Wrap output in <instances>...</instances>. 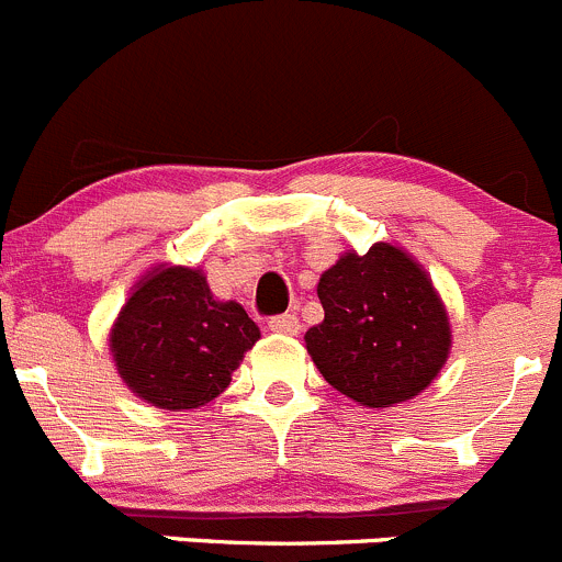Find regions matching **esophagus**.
<instances>
[{
  "label": "esophagus",
  "instance_id": "34e87169",
  "mask_svg": "<svg viewBox=\"0 0 562 562\" xmlns=\"http://www.w3.org/2000/svg\"><path fill=\"white\" fill-rule=\"evenodd\" d=\"M269 329L277 335H296L299 329H302V324H299V318L293 316V313H285V316H274L269 322Z\"/></svg>",
  "mask_w": 562,
  "mask_h": 562
}]
</instances>
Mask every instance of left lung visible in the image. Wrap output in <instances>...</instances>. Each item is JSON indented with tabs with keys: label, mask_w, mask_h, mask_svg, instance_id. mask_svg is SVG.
<instances>
[{
	"label": "left lung",
	"mask_w": 562,
	"mask_h": 562,
	"mask_svg": "<svg viewBox=\"0 0 562 562\" xmlns=\"http://www.w3.org/2000/svg\"><path fill=\"white\" fill-rule=\"evenodd\" d=\"M324 322L305 344L324 380L366 407L413 400L449 358L447 307L407 251H346L318 280Z\"/></svg>",
	"instance_id": "1"
}]
</instances>
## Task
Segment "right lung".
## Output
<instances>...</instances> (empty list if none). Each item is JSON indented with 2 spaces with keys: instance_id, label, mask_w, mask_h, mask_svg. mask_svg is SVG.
<instances>
[{
  "instance_id": "right-lung-1",
  "label": "right lung",
  "mask_w": 562,
  "mask_h": 562,
  "mask_svg": "<svg viewBox=\"0 0 562 562\" xmlns=\"http://www.w3.org/2000/svg\"><path fill=\"white\" fill-rule=\"evenodd\" d=\"M260 338L238 302H218L199 269L160 266L140 277L110 329L130 391L162 411L213 402Z\"/></svg>"
}]
</instances>
